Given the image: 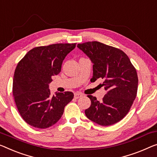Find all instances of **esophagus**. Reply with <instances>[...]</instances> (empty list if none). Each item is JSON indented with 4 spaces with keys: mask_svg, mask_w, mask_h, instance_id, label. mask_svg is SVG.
<instances>
[{
    "mask_svg": "<svg viewBox=\"0 0 157 157\" xmlns=\"http://www.w3.org/2000/svg\"><path fill=\"white\" fill-rule=\"evenodd\" d=\"M82 96V93L76 92V93H75V94H74V97L75 98V99H78V98L81 97Z\"/></svg>",
    "mask_w": 157,
    "mask_h": 157,
    "instance_id": "34e87169",
    "label": "esophagus"
}]
</instances>
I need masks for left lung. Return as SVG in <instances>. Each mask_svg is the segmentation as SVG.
<instances>
[{"mask_svg": "<svg viewBox=\"0 0 157 157\" xmlns=\"http://www.w3.org/2000/svg\"><path fill=\"white\" fill-rule=\"evenodd\" d=\"M93 63L92 82L104 79L106 94L102 101L87 95L91 106L85 115L93 122L107 126L118 123L129 112L136 98L138 78L128 56L120 49L99 41L78 44Z\"/></svg>", "mask_w": 157, "mask_h": 157, "instance_id": "left-lung-1", "label": "left lung"}]
</instances>
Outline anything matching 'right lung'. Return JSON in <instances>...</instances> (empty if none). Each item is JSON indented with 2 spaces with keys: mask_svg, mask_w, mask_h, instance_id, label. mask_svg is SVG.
Listing matches in <instances>:
<instances>
[{
  "mask_svg": "<svg viewBox=\"0 0 157 157\" xmlns=\"http://www.w3.org/2000/svg\"><path fill=\"white\" fill-rule=\"evenodd\" d=\"M76 44H55L28 51L14 73L13 94L25 122L37 128H47L61 118L64 108L73 99L71 92L51 94L48 84L61 71L65 56Z\"/></svg>",
  "mask_w": 157,
  "mask_h": 157,
  "instance_id": "obj_1",
  "label": "right lung"
}]
</instances>
